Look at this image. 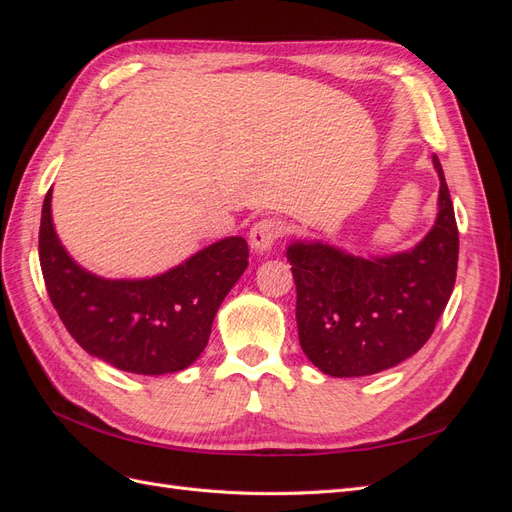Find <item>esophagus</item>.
<instances>
[{"label": "esophagus", "mask_w": 512, "mask_h": 512, "mask_svg": "<svg viewBox=\"0 0 512 512\" xmlns=\"http://www.w3.org/2000/svg\"><path fill=\"white\" fill-rule=\"evenodd\" d=\"M284 235V224L275 218L260 220L250 230V245L256 254L269 252L273 243Z\"/></svg>", "instance_id": "1"}]
</instances>
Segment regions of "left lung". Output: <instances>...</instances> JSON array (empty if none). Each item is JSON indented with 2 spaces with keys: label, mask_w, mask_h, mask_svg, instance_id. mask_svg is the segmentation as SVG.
I'll list each match as a JSON object with an SVG mask.
<instances>
[{
  "label": "left lung",
  "mask_w": 512,
  "mask_h": 512,
  "mask_svg": "<svg viewBox=\"0 0 512 512\" xmlns=\"http://www.w3.org/2000/svg\"><path fill=\"white\" fill-rule=\"evenodd\" d=\"M438 218L425 239L391 256H352L322 241H294L299 342L322 374L371 376L406 361L431 337L451 299L459 232L440 160Z\"/></svg>",
  "instance_id": "8db88e82"
}]
</instances>
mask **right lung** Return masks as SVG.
Masks as SVG:
<instances>
[{
  "mask_svg": "<svg viewBox=\"0 0 512 512\" xmlns=\"http://www.w3.org/2000/svg\"><path fill=\"white\" fill-rule=\"evenodd\" d=\"M51 192L40 220V267L61 322L85 352L143 376L190 367L205 350L211 324L247 269V243L226 237L149 280H104L85 271L61 245Z\"/></svg>",
  "mask_w": 512,
  "mask_h": 512,
  "instance_id": "right-lung-1",
  "label": "right lung"
}]
</instances>
